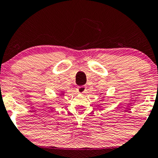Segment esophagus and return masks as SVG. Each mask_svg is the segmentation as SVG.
Instances as JSON below:
<instances>
[{"label":"esophagus","instance_id":"esophagus-1","mask_svg":"<svg viewBox=\"0 0 158 158\" xmlns=\"http://www.w3.org/2000/svg\"><path fill=\"white\" fill-rule=\"evenodd\" d=\"M77 91L79 94H83L85 93V91H86V87L84 86V85H81V86L77 87Z\"/></svg>","mask_w":158,"mask_h":158}]
</instances>
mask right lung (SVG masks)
<instances>
[{"label": "right lung", "instance_id": "add662e5", "mask_svg": "<svg viewBox=\"0 0 158 158\" xmlns=\"http://www.w3.org/2000/svg\"><path fill=\"white\" fill-rule=\"evenodd\" d=\"M62 94V95H64V93H62V92H61V94Z\"/></svg>", "mask_w": 158, "mask_h": 158}]
</instances>
